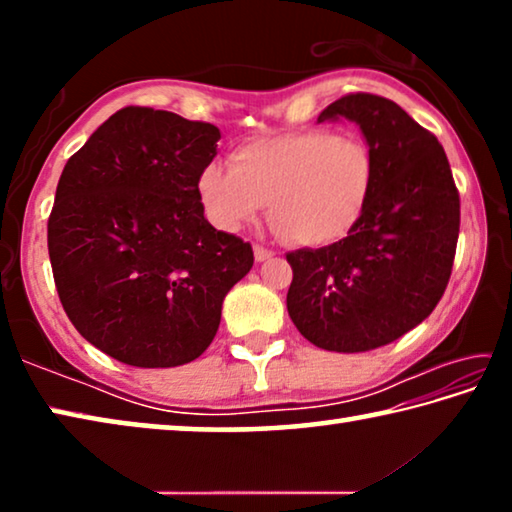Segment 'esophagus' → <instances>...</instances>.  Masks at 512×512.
<instances>
[{"label": "esophagus", "instance_id": "1", "mask_svg": "<svg viewBox=\"0 0 512 512\" xmlns=\"http://www.w3.org/2000/svg\"><path fill=\"white\" fill-rule=\"evenodd\" d=\"M255 259L257 262H268V259L273 257V250H268V248H264V246H259V244H255Z\"/></svg>", "mask_w": 512, "mask_h": 512}]
</instances>
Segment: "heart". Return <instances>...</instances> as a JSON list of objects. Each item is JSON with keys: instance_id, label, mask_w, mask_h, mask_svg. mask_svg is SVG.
Returning <instances> with one entry per match:
<instances>
[{"instance_id": "heart-1", "label": "heart", "mask_w": 512, "mask_h": 512, "mask_svg": "<svg viewBox=\"0 0 512 512\" xmlns=\"http://www.w3.org/2000/svg\"><path fill=\"white\" fill-rule=\"evenodd\" d=\"M377 183V155L361 137L327 128L262 137L230 153V169L207 164L198 194L225 232L268 221L289 244L320 248L357 228Z\"/></svg>"}]
</instances>
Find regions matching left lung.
Listing matches in <instances>:
<instances>
[{"label":"left lung","mask_w":512,"mask_h":512,"mask_svg":"<svg viewBox=\"0 0 512 512\" xmlns=\"http://www.w3.org/2000/svg\"><path fill=\"white\" fill-rule=\"evenodd\" d=\"M348 117L377 155V183L348 237L287 253V309L298 332L329 352H366L420 325L452 275L461 196L438 137L395 101L352 92L318 121Z\"/></svg>","instance_id":"8db88e82"}]
</instances>
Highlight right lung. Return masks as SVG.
Masks as SVG:
<instances>
[{
  "instance_id": "obj_1",
  "label": "right lung",
  "mask_w": 512,
  "mask_h": 512,
  "mask_svg": "<svg viewBox=\"0 0 512 512\" xmlns=\"http://www.w3.org/2000/svg\"><path fill=\"white\" fill-rule=\"evenodd\" d=\"M219 128L126 106L67 160L47 248L67 318L85 341L137 368L201 357L225 293L253 268V246L210 225L198 176Z\"/></svg>"
}]
</instances>
